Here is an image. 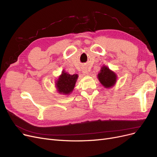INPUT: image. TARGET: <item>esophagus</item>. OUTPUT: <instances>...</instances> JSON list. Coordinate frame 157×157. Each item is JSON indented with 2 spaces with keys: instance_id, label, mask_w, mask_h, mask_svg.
<instances>
[{
  "instance_id": "34e87169",
  "label": "esophagus",
  "mask_w": 157,
  "mask_h": 157,
  "mask_svg": "<svg viewBox=\"0 0 157 157\" xmlns=\"http://www.w3.org/2000/svg\"><path fill=\"white\" fill-rule=\"evenodd\" d=\"M82 72L83 75H85V76H87V75H88V74H89L88 71V69H86V68H83L82 70Z\"/></svg>"
}]
</instances>
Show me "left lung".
<instances>
[{
    "instance_id": "1",
    "label": "left lung",
    "mask_w": 157,
    "mask_h": 157,
    "mask_svg": "<svg viewBox=\"0 0 157 157\" xmlns=\"http://www.w3.org/2000/svg\"><path fill=\"white\" fill-rule=\"evenodd\" d=\"M97 76L99 81L106 88H112L117 82V74L106 65L102 66Z\"/></svg>"
}]
</instances>
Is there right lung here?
<instances>
[{
	"instance_id": "1",
	"label": "right lung",
	"mask_w": 157,
	"mask_h": 157,
	"mask_svg": "<svg viewBox=\"0 0 157 157\" xmlns=\"http://www.w3.org/2000/svg\"><path fill=\"white\" fill-rule=\"evenodd\" d=\"M78 77L77 74L70 75L63 70L55 82L57 92L63 95L70 94L74 90Z\"/></svg>"
}]
</instances>
